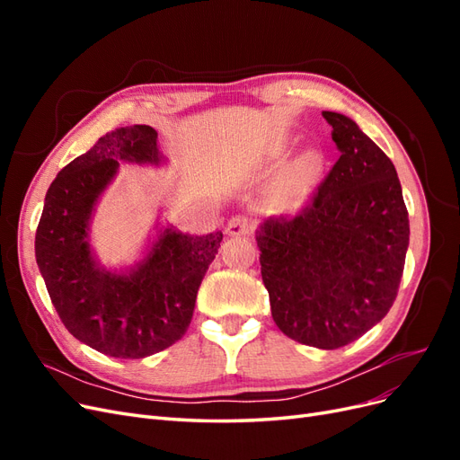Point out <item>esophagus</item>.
Listing matches in <instances>:
<instances>
[{
	"label": "esophagus",
	"instance_id": "esophagus-1",
	"mask_svg": "<svg viewBox=\"0 0 460 460\" xmlns=\"http://www.w3.org/2000/svg\"><path fill=\"white\" fill-rule=\"evenodd\" d=\"M252 230H253L252 220H249V218L243 217V215L232 217V218L228 220V225H226V234H228V235H234V238H238V235L252 234Z\"/></svg>",
	"mask_w": 460,
	"mask_h": 460
}]
</instances>
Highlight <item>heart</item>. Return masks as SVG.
I'll list each match as a JSON object with an SVG mask.
<instances>
[{
    "instance_id": "heart-1",
    "label": "heart",
    "mask_w": 460,
    "mask_h": 460,
    "mask_svg": "<svg viewBox=\"0 0 460 460\" xmlns=\"http://www.w3.org/2000/svg\"><path fill=\"white\" fill-rule=\"evenodd\" d=\"M323 155L307 151L284 166L274 178L269 191V207L274 213L294 215L309 203L316 188L318 176L323 172Z\"/></svg>"
}]
</instances>
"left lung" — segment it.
I'll return each mask as SVG.
<instances>
[{"instance_id":"left-lung-1","label":"left lung","mask_w":460,"mask_h":460,"mask_svg":"<svg viewBox=\"0 0 460 460\" xmlns=\"http://www.w3.org/2000/svg\"><path fill=\"white\" fill-rule=\"evenodd\" d=\"M323 117L340 159L309 207L267 218L255 238L276 326L303 345L338 349L392 309L411 230L394 163L349 117Z\"/></svg>"}]
</instances>
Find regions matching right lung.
<instances>
[{"mask_svg": "<svg viewBox=\"0 0 460 460\" xmlns=\"http://www.w3.org/2000/svg\"><path fill=\"white\" fill-rule=\"evenodd\" d=\"M146 124L107 132L53 180L36 230V262L65 328L92 349L144 358L184 336L222 232L193 235L157 225L142 261L109 270L95 259L90 225L120 163L161 164Z\"/></svg>", "mask_w": 460, "mask_h": 460, "instance_id": "obj_1", "label": "right lung"}]
</instances>
